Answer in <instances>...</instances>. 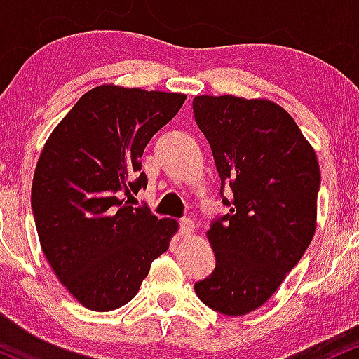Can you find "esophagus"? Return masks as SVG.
Instances as JSON below:
<instances>
[{"label": "esophagus", "instance_id": "esophagus-1", "mask_svg": "<svg viewBox=\"0 0 359 359\" xmlns=\"http://www.w3.org/2000/svg\"><path fill=\"white\" fill-rule=\"evenodd\" d=\"M180 232L183 237H190L195 232V222L191 219H183L180 222Z\"/></svg>", "mask_w": 359, "mask_h": 359}]
</instances>
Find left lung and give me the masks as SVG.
<instances>
[{
    "label": "left lung",
    "instance_id": "left-lung-1",
    "mask_svg": "<svg viewBox=\"0 0 359 359\" xmlns=\"http://www.w3.org/2000/svg\"><path fill=\"white\" fill-rule=\"evenodd\" d=\"M193 114L222 188L232 190L222 200L231 212L207 231L215 269L195 292L207 307L239 317L266 304L307 251L317 227L319 161L271 100L201 95Z\"/></svg>",
    "mask_w": 359,
    "mask_h": 359
}]
</instances>
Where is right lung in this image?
<instances>
[{
  "mask_svg": "<svg viewBox=\"0 0 359 359\" xmlns=\"http://www.w3.org/2000/svg\"><path fill=\"white\" fill-rule=\"evenodd\" d=\"M187 95L102 84L84 93L52 130L35 168L32 210L60 283L83 307L130 302L151 263L178 232L122 196L147 187L140 158Z\"/></svg>",
  "mask_w": 359,
  "mask_h": 359,
  "instance_id": "obj_1",
  "label": "right lung"
}]
</instances>
